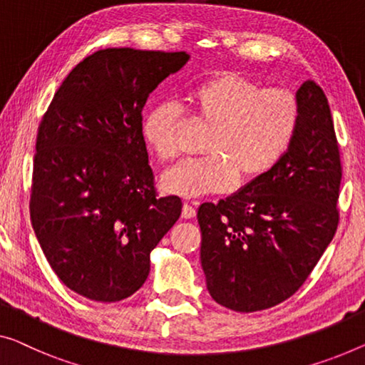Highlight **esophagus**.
Here are the masks:
<instances>
[{
    "instance_id": "esophagus-1",
    "label": "esophagus",
    "mask_w": 365,
    "mask_h": 365,
    "mask_svg": "<svg viewBox=\"0 0 365 365\" xmlns=\"http://www.w3.org/2000/svg\"><path fill=\"white\" fill-rule=\"evenodd\" d=\"M195 215H197V210H195L192 205L185 203L183 208H182V217H183V220H192Z\"/></svg>"
}]
</instances>
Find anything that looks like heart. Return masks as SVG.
<instances>
[{"instance_id":"heart-1","label":"heart","mask_w":365,"mask_h":365,"mask_svg":"<svg viewBox=\"0 0 365 365\" xmlns=\"http://www.w3.org/2000/svg\"><path fill=\"white\" fill-rule=\"evenodd\" d=\"M187 106L210 126L203 152L168 168L160 178L167 193L193 198L221 193L236 183L264 177L284 159L295 138L300 108L282 88H260L254 80L225 72L201 81L187 95ZM180 108L160 103L145 113L143 138L160 160L178 154L175 129Z\"/></svg>"}]
</instances>
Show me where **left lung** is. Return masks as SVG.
<instances>
[{
	"instance_id": "8db88e82",
	"label": "left lung",
	"mask_w": 365,
	"mask_h": 365,
	"mask_svg": "<svg viewBox=\"0 0 365 365\" xmlns=\"http://www.w3.org/2000/svg\"><path fill=\"white\" fill-rule=\"evenodd\" d=\"M300 119L275 168L217 203L198 208L200 259L211 298L252 313L290 298L333 241L341 160L324 91L297 90Z\"/></svg>"
}]
</instances>
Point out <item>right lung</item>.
<instances>
[{"mask_svg": "<svg viewBox=\"0 0 365 365\" xmlns=\"http://www.w3.org/2000/svg\"><path fill=\"white\" fill-rule=\"evenodd\" d=\"M190 56L105 48L63 80L37 133L31 220L47 262L70 290L124 300L182 213L159 198L143 138L149 95Z\"/></svg>", "mask_w": 365, "mask_h": 365, "instance_id": "1", "label": "right lung"}]
</instances>
